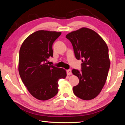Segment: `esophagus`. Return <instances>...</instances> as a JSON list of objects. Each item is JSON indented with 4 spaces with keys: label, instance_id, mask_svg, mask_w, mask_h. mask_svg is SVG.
<instances>
[{
    "label": "esophagus",
    "instance_id": "obj_1",
    "mask_svg": "<svg viewBox=\"0 0 125 125\" xmlns=\"http://www.w3.org/2000/svg\"><path fill=\"white\" fill-rule=\"evenodd\" d=\"M67 73L68 75H71V74H72V72H71V70H70V69L67 70Z\"/></svg>",
    "mask_w": 125,
    "mask_h": 125
}]
</instances>
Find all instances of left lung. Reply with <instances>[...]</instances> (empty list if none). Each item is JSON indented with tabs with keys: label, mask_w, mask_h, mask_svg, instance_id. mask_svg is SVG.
I'll return each instance as SVG.
<instances>
[{
	"label": "left lung",
	"mask_w": 125,
	"mask_h": 125,
	"mask_svg": "<svg viewBox=\"0 0 125 125\" xmlns=\"http://www.w3.org/2000/svg\"><path fill=\"white\" fill-rule=\"evenodd\" d=\"M66 38L72 43L76 58L82 62L81 71L72 70L79 80L73 94L83 100L94 99L104 86L110 67L107 44L99 34L85 27L68 34Z\"/></svg>",
	"instance_id": "left-lung-1"
}]
</instances>
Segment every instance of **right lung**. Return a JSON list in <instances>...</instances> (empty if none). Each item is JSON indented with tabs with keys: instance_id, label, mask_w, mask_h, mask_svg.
Masks as SVG:
<instances>
[{
	"instance_id": "add662e5",
	"label": "right lung",
	"mask_w": 125,
	"mask_h": 125,
	"mask_svg": "<svg viewBox=\"0 0 125 125\" xmlns=\"http://www.w3.org/2000/svg\"><path fill=\"white\" fill-rule=\"evenodd\" d=\"M61 32L41 30L26 38L20 47L19 73L28 91L40 100L54 97L58 91V81L67 76L65 70L49 65L52 44Z\"/></svg>"
}]
</instances>
